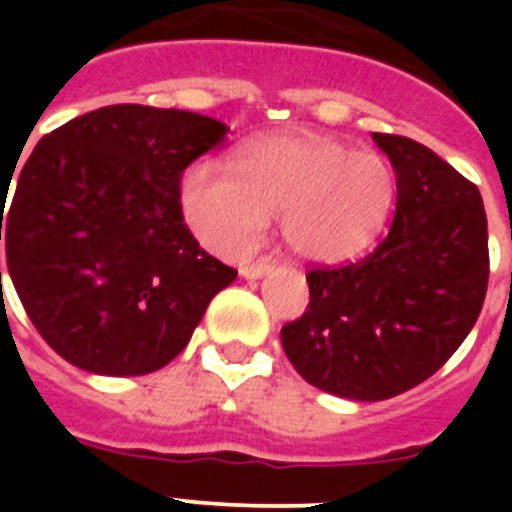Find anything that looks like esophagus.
<instances>
[{"label":"esophagus","mask_w":512,"mask_h":512,"mask_svg":"<svg viewBox=\"0 0 512 512\" xmlns=\"http://www.w3.org/2000/svg\"><path fill=\"white\" fill-rule=\"evenodd\" d=\"M271 269V261L269 259H259L256 261V264H246V266H241V277H246V279H259V277H264L266 271Z\"/></svg>","instance_id":"esophagus-1"}]
</instances>
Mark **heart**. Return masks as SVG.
Wrapping results in <instances>:
<instances>
[{
  "instance_id": "b5f03b06",
  "label": "heart",
  "mask_w": 512,
  "mask_h": 512,
  "mask_svg": "<svg viewBox=\"0 0 512 512\" xmlns=\"http://www.w3.org/2000/svg\"><path fill=\"white\" fill-rule=\"evenodd\" d=\"M179 197L189 228L220 256L251 251L277 215L295 256L336 264L377 241L395 202V171L379 153L297 130L246 143L233 174L207 161L189 166Z\"/></svg>"
}]
</instances>
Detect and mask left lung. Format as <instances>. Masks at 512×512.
Here are the masks:
<instances>
[{
	"label": "left lung",
	"instance_id": "left-lung-1",
	"mask_svg": "<svg viewBox=\"0 0 512 512\" xmlns=\"http://www.w3.org/2000/svg\"><path fill=\"white\" fill-rule=\"evenodd\" d=\"M372 138L397 176L390 233L364 259L307 271L310 305L282 328L305 382L361 402L436 374L477 323L490 279L477 184L418 140Z\"/></svg>",
	"mask_w": 512,
	"mask_h": 512
}]
</instances>
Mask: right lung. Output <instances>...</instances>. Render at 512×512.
Segmentation results:
<instances>
[{"instance_id": "obj_1", "label": "right lung", "mask_w": 512, "mask_h": 512, "mask_svg": "<svg viewBox=\"0 0 512 512\" xmlns=\"http://www.w3.org/2000/svg\"><path fill=\"white\" fill-rule=\"evenodd\" d=\"M225 133L197 112L110 104L40 138L9 210L0 187L9 279L69 364L107 377L156 372L238 277L200 248L179 197L184 169Z\"/></svg>"}]
</instances>
